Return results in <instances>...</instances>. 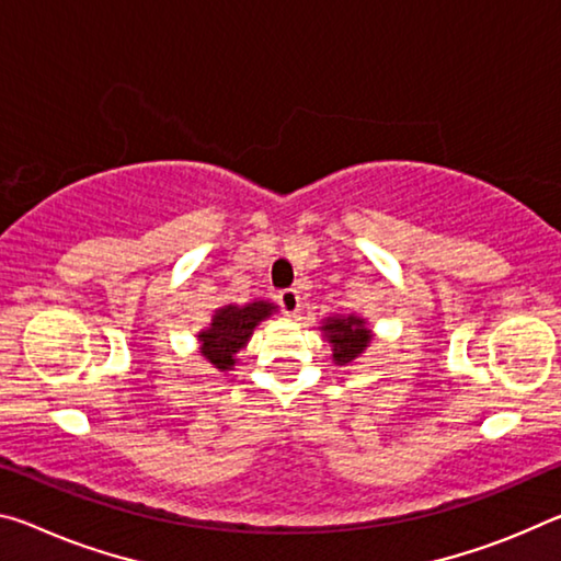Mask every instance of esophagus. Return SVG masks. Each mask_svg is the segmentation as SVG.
I'll list each match as a JSON object with an SVG mask.
<instances>
[{"mask_svg":"<svg viewBox=\"0 0 561 561\" xmlns=\"http://www.w3.org/2000/svg\"><path fill=\"white\" fill-rule=\"evenodd\" d=\"M279 305L284 309V314H297L299 307H301V297L297 289H282L279 291Z\"/></svg>","mask_w":561,"mask_h":561,"instance_id":"34e87169","label":"esophagus"}]
</instances>
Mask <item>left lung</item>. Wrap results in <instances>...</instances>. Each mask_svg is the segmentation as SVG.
<instances>
[{
	"label": "left lung",
	"instance_id": "left-lung-1",
	"mask_svg": "<svg viewBox=\"0 0 561 561\" xmlns=\"http://www.w3.org/2000/svg\"><path fill=\"white\" fill-rule=\"evenodd\" d=\"M324 342L332 346V362L336 367H350L352 362H357L367 346L375 340L369 322L359 314H334L324 317L322 327Z\"/></svg>",
	"mask_w": 561,
	"mask_h": 561
}]
</instances>
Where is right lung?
<instances>
[{"label":"right lung","mask_w":561,"mask_h":561,"mask_svg":"<svg viewBox=\"0 0 561 561\" xmlns=\"http://www.w3.org/2000/svg\"><path fill=\"white\" fill-rule=\"evenodd\" d=\"M277 305L270 299H254L247 305H225L215 309L211 322L197 332L199 354L219 371H232L237 367V354L252 340L254 329L264 319L277 312Z\"/></svg>","instance_id":"add662e5"}]
</instances>
